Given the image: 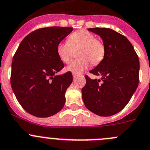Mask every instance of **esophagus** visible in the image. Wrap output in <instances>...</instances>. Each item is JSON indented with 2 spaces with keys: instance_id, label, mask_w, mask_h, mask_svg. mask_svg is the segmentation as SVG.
<instances>
[{
  "instance_id": "obj_1",
  "label": "esophagus",
  "mask_w": 150,
  "mask_h": 150,
  "mask_svg": "<svg viewBox=\"0 0 150 150\" xmlns=\"http://www.w3.org/2000/svg\"><path fill=\"white\" fill-rule=\"evenodd\" d=\"M73 75V78H74V80H75V78H76V76H77V75H75V74H73V75Z\"/></svg>"
}]
</instances>
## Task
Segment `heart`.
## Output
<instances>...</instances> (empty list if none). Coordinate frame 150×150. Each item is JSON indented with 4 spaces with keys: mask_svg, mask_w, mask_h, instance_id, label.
I'll list each match as a JSON object with an SVG mask.
<instances>
[{
    "mask_svg": "<svg viewBox=\"0 0 150 150\" xmlns=\"http://www.w3.org/2000/svg\"><path fill=\"white\" fill-rule=\"evenodd\" d=\"M78 59L74 61L67 68V71L75 75L81 73L85 69L101 62L105 54L104 44L101 40L86 29L75 31L69 36L67 41L60 42L57 46V54L64 64H69L77 51Z\"/></svg>",
    "mask_w": 150,
    "mask_h": 150,
    "instance_id": "heart-1",
    "label": "heart"
}]
</instances>
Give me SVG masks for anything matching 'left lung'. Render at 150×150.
<instances>
[{"mask_svg":"<svg viewBox=\"0 0 150 150\" xmlns=\"http://www.w3.org/2000/svg\"><path fill=\"white\" fill-rule=\"evenodd\" d=\"M88 30L101 38L105 54L101 62L89 71L100 79L85 75L82 98L89 111L100 116H111L126 107L138 87L139 60L132 43L123 35L108 28Z\"/></svg>","mask_w":150,"mask_h":150,"instance_id":"left-lung-1","label":"left lung"}]
</instances>
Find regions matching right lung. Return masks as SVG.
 Listing matches in <instances>:
<instances>
[{
    "instance_id": "add662e5",
    "label": "right lung",
    "mask_w": 150,
    "mask_h": 150,
    "mask_svg": "<svg viewBox=\"0 0 150 150\" xmlns=\"http://www.w3.org/2000/svg\"><path fill=\"white\" fill-rule=\"evenodd\" d=\"M72 32V27L41 28L29 33L18 47L12 59L11 86L29 114L47 117L64 107L72 75H56L64 67L57 46Z\"/></svg>"
}]
</instances>
